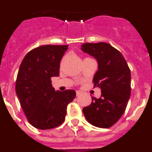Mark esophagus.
I'll use <instances>...</instances> for the list:
<instances>
[{
  "mask_svg": "<svg viewBox=\"0 0 152 152\" xmlns=\"http://www.w3.org/2000/svg\"><path fill=\"white\" fill-rule=\"evenodd\" d=\"M80 94H81V93H80V91H76V95H77V96H80Z\"/></svg>",
  "mask_w": 152,
  "mask_h": 152,
  "instance_id": "esophagus-1",
  "label": "esophagus"
}]
</instances>
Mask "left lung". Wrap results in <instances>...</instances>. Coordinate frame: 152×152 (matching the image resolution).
<instances>
[{"mask_svg": "<svg viewBox=\"0 0 152 152\" xmlns=\"http://www.w3.org/2000/svg\"><path fill=\"white\" fill-rule=\"evenodd\" d=\"M81 50L97 61L93 82L101 90L100 98L92 96V103L83 109V113L93 126L110 128L126 110L131 94L130 69L121 52L108 43H84Z\"/></svg>", "mask_w": 152, "mask_h": 152, "instance_id": "obj_1", "label": "left lung"}]
</instances>
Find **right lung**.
Masks as SVG:
<instances>
[{
  "mask_svg": "<svg viewBox=\"0 0 152 152\" xmlns=\"http://www.w3.org/2000/svg\"><path fill=\"white\" fill-rule=\"evenodd\" d=\"M68 45H45L29 52L21 62L16 93L28 121L39 129L62 124L67 106L76 96L74 90L56 91L51 77L59 75L60 61Z\"/></svg>",
  "mask_w": 152,
  "mask_h": 152,
  "instance_id": "add662e5",
  "label": "right lung"
}]
</instances>
